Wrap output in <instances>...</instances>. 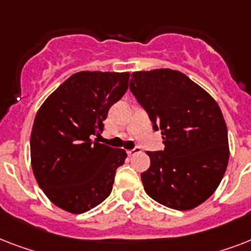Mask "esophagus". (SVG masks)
Instances as JSON below:
<instances>
[{
  "label": "esophagus",
  "mask_w": 251,
  "mask_h": 251,
  "mask_svg": "<svg viewBox=\"0 0 251 251\" xmlns=\"http://www.w3.org/2000/svg\"><path fill=\"white\" fill-rule=\"evenodd\" d=\"M139 152H141V147H134L133 150H129V151H127V155H129V156H133V155Z\"/></svg>",
  "instance_id": "1"
}]
</instances>
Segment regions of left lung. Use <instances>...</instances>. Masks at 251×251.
Here are the masks:
<instances>
[{"label": "left lung", "instance_id": "obj_1", "mask_svg": "<svg viewBox=\"0 0 251 251\" xmlns=\"http://www.w3.org/2000/svg\"><path fill=\"white\" fill-rule=\"evenodd\" d=\"M130 91L161 130L164 150L149 151L151 165L141 175L146 193L163 206L186 211L218 189L226 173L228 130L218 102L177 70L131 74Z\"/></svg>", "mask_w": 251, "mask_h": 251}]
</instances>
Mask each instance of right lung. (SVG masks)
Listing matches in <instances>:
<instances>
[{"label": "right lung", "mask_w": 251, "mask_h": 251, "mask_svg": "<svg viewBox=\"0 0 251 251\" xmlns=\"http://www.w3.org/2000/svg\"><path fill=\"white\" fill-rule=\"evenodd\" d=\"M129 73L79 72L37 110L31 131V165L49 201L83 214L109 197L125 150L99 143L108 110L125 95Z\"/></svg>", "instance_id": "add662e5"}]
</instances>
